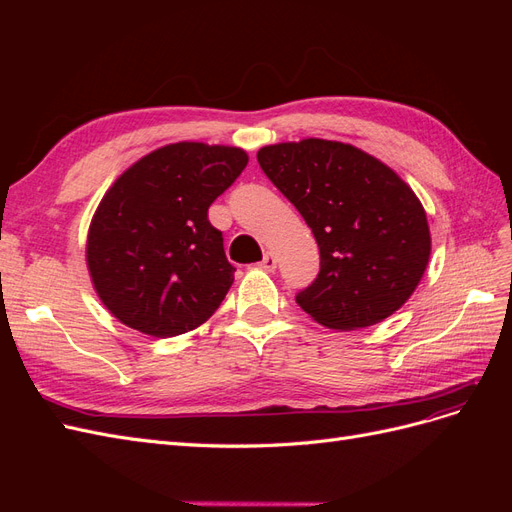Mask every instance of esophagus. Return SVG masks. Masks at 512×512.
<instances>
[{
  "instance_id": "esophagus-1",
  "label": "esophagus",
  "mask_w": 512,
  "mask_h": 512,
  "mask_svg": "<svg viewBox=\"0 0 512 512\" xmlns=\"http://www.w3.org/2000/svg\"><path fill=\"white\" fill-rule=\"evenodd\" d=\"M260 269H265V271H275L277 269V258L271 254V252H267L265 254V258H262V262H260Z\"/></svg>"
}]
</instances>
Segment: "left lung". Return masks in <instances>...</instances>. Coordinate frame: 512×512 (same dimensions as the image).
Instances as JSON below:
<instances>
[{
    "instance_id": "obj_1",
    "label": "left lung",
    "mask_w": 512,
    "mask_h": 512,
    "mask_svg": "<svg viewBox=\"0 0 512 512\" xmlns=\"http://www.w3.org/2000/svg\"><path fill=\"white\" fill-rule=\"evenodd\" d=\"M258 164L312 228L320 273L297 303L322 327L354 331L404 305L427 269V213L393 168L363 149L303 138L258 151Z\"/></svg>"
}]
</instances>
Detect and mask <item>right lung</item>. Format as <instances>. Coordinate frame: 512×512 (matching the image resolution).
<instances>
[{"instance_id":"add662e5","label":"right lung","mask_w":512,"mask_h":512,"mask_svg":"<svg viewBox=\"0 0 512 512\" xmlns=\"http://www.w3.org/2000/svg\"><path fill=\"white\" fill-rule=\"evenodd\" d=\"M247 166L239 147L173 143L108 188L87 232V269L119 322L175 337L207 322L235 282L207 211Z\"/></svg>"}]
</instances>
